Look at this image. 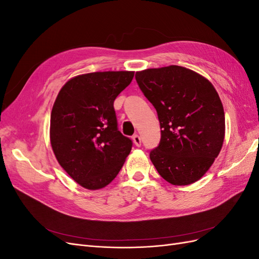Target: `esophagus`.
I'll return each instance as SVG.
<instances>
[{"instance_id":"obj_1","label":"esophagus","mask_w":259,"mask_h":259,"mask_svg":"<svg viewBox=\"0 0 259 259\" xmlns=\"http://www.w3.org/2000/svg\"><path fill=\"white\" fill-rule=\"evenodd\" d=\"M133 142H134V144H135L137 147L142 146V138H140L138 135H134V136H133Z\"/></svg>"}]
</instances>
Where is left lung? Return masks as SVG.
I'll return each instance as SVG.
<instances>
[{
    "label": "left lung",
    "mask_w": 259,
    "mask_h": 259,
    "mask_svg": "<svg viewBox=\"0 0 259 259\" xmlns=\"http://www.w3.org/2000/svg\"><path fill=\"white\" fill-rule=\"evenodd\" d=\"M135 77L158 112L162 130L159 146L150 152L154 167L171 185L198 182L225 138L224 107L213 84L180 66L146 69Z\"/></svg>",
    "instance_id": "left-lung-1"
}]
</instances>
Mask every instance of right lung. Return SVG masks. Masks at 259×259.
Returning a JSON list of instances; mask_svg holds the SVG:
<instances>
[{"instance_id": "add662e5", "label": "right lung", "mask_w": 259, "mask_h": 259, "mask_svg": "<svg viewBox=\"0 0 259 259\" xmlns=\"http://www.w3.org/2000/svg\"><path fill=\"white\" fill-rule=\"evenodd\" d=\"M133 77L134 71L76 75L55 100L50 128L54 154L85 189L110 184L132 150V140L117 130L113 103Z\"/></svg>"}]
</instances>
